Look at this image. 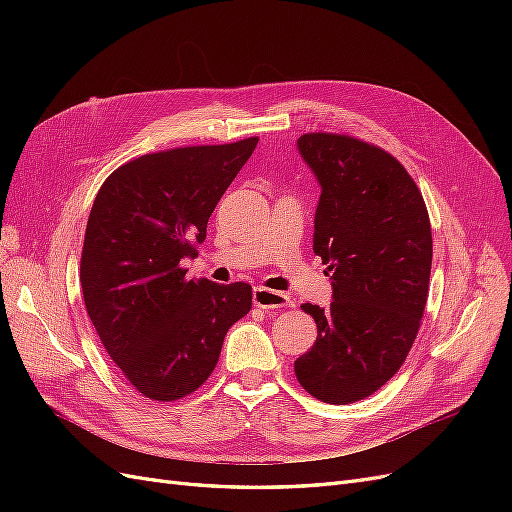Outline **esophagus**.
<instances>
[{
    "instance_id": "esophagus-1",
    "label": "esophagus",
    "mask_w": 512,
    "mask_h": 512,
    "mask_svg": "<svg viewBox=\"0 0 512 512\" xmlns=\"http://www.w3.org/2000/svg\"><path fill=\"white\" fill-rule=\"evenodd\" d=\"M254 305L265 309V312H275V309L290 307L292 301L284 292H277V290H271L265 286H256L254 288Z\"/></svg>"
}]
</instances>
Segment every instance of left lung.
Masks as SVG:
<instances>
[{
    "label": "left lung",
    "mask_w": 512,
    "mask_h": 512,
    "mask_svg": "<svg viewBox=\"0 0 512 512\" xmlns=\"http://www.w3.org/2000/svg\"><path fill=\"white\" fill-rule=\"evenodd\" d=\"M297 147L322 188L314 254L330 271L333 301L301 305L318 337L294 374L309 395L346 406L389 382L414 344L429 294V213L384 149L327 132L303 134Z\"/></svg>",
    "instance_id": "1"
}]
</instances>
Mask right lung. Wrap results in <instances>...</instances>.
Returning a JSON list of instances; mask_svg holds the SVG:
<instances>
[{
	"label": "right lung",
	"instance_id": "add662e5",
	"mask_svg": "<svg viewBox=\"0 0 512 512\" xmlns=\"http://www.w3.org/2000/svg\"><path fill=\"white\" fill-rule=\"evenodd\" d=\"M258 138L177 147L108 175L91 207L81 254L87 314L108 356L138 393L175 401L218 365L224 337L252 309V286L190 280L215 205Z\"/></svg>",
	"mask_w": 512,
	"mask_h": 512
}]
</instances>
